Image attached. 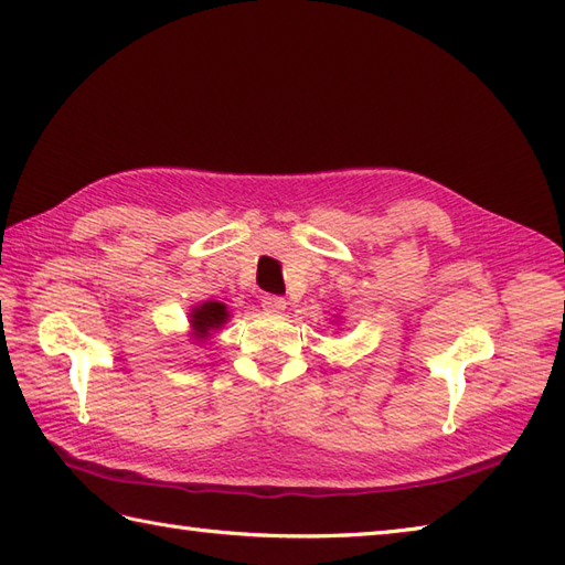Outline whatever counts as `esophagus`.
Segmentation results:
<instances>
[{
	"mask_svg": "<svg viewBox=\"0 0 565 565\" xmlns=\"http://www.w3.org/2000/svg\"><path fill=\"white\" fill-rule=\"evenodd\" d=\"M262 308L267 310V313H281V310L286 308V301L281 296L267 294V296H262Z\"/></svg>",
	"mask_w": 565,
	"mask_h": 565,
	"instance_id": "obj_1",
	"label": "esophagus"
}]
</instances>
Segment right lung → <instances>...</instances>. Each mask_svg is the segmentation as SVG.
<instances>
[{
    "label": "right lung",
    "instance_id": "right-lung-1",
    "mask_svg": "<svg viewBox=\"0 0 565 565\" xmlns=\"http://www.w3.org/2000/svg\"><path fill=\"white\" fill-rule=\"evenodd\" d=\"M227 320V310L223 303H215V301H209L199 306L194 313H191V326H194L196 334H209V330H215L221 328L223 322Z\"/></svg>",
    "mask_w": 565,
    "mask_h": 565
}]
</instances>
